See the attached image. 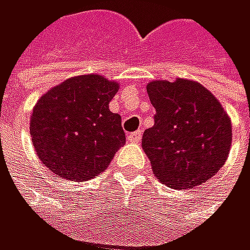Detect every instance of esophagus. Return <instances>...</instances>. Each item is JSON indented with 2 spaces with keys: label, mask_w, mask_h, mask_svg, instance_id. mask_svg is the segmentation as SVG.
Instances as JSON below:
<instances>
[{
  "label": "esophagus",
  "mask_w": 250,
  "mask_h": 250,
  "mask_svg": "<svg viewBox=\"0 0 250 250\" xmlns=\"http://www.w3.org/2000/svg\"><path fill=\"white\" fill-rule=\"evenodd\" d=\"M126 139L131 143H140V140H142V131H134V132L128 134Z\"/></svg>",
  "instance_id": "obj_1"
}]
</instances>
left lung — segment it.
Here are the masks:
<instances>
[{
  "instance_id": "obj_1",
  "label": "left lung",
  "mask_w": 250,
  "mask_h": 250,
  "mask_svg": "<svg viewBox=\"0 0 250 250\" xmlns=\"http://www.w3.org/2000/svg\"><path fill=\"white\" fill-rule=\"evenodd\" d=\"M147 94L156 113L142 146L155 176L174 189L207 182L225 164L231 122L221 103L192 80H155Z\"/></svg>"
}]
</instances>
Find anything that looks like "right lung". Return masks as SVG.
<instances>
[{"label": "right lung", "instance_id": "1", "mask_svg": "<svg viewBox=\"0 0 250 250\" xmlns=\"http://www.w3.org/2000/svg\"><path fill=\"white\" fill-rule=\"evenodd\" d=\"M116 92V82L86 74L62 82L37 101L29 132L47 170L84 182L108 167L125 145L121 116L108 110Z\"/></svg>", "mask_w": 250, "mask_h": 250}]
</instances>
